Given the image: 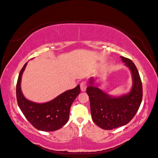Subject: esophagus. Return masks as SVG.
I'll return each instance as SVG.
<instances>
[{
	"label": "esophagus",
	"mask_w": 158,
	"mask_h": 158,
	"mask_svg": "<svg viewBox=\"0 0 158 158\" xmlns=\"http://www.w3.org/2000/svg\"><path fill=\"white\" fill-rule=\"evenodd\" d=\"M81 89L82 92H84L85 91V89L87 88V87H88V83L86 81H83L81 83Z\"/></svg>",
	"instance_id": "esophagus-1"
}]
</instances>
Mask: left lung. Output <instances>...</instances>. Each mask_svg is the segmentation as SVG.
I'll return each instance as SVG.
<instances>
[{
    "mask_svg": "<svg viewBox=\"0 0 158 158\" xmlns=\"http://www.w3.org/2000/svg\"><path fill=\"white\" fill-rule=\"evenodd\" d=\"M120 58L132 74V86L129 93L116 97L110 96L94 85L92 77L86 89L93 122L104 130L126 125L136 115L142 101V82L138 70L132 60L123 56Z\"/></svg>",
    "mask_w": 158,
    "mask_h": 158,
    "instance_id": "8db88e82",
    "label": "left lung"
}]
</instances>
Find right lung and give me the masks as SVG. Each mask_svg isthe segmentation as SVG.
Here are the masks:
<instances>
[{
  "mask_svg": "<svg viewBox=\"0 0 158 158\" xmlns=\"http://www.w3.org/2000/svg\"><path fill=\"white\" fill-rule=\"evenodd\" d=\"M27 62L20 70L16 85V97L20 110L35 128L45 132L59 130L69 119L72 103L79 94L80 85L67 90L52 100L36 103L26 98L21 89V80Z\"/></svg>",
  "mask_w": 158,
  "mask_h": 158,
  "instance_id": "add662e5",
  "label": "right lung"
}]
</instances>
